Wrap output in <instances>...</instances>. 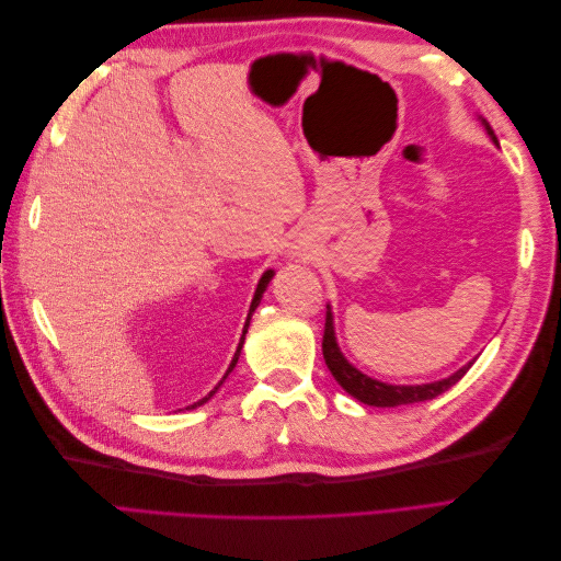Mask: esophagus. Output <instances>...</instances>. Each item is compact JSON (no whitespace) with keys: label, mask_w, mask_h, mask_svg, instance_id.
Instances as JSON below:
<instances>
[{"label":"esophagus","mask_w":561,"mask_h":561,"mask_svg":"<svg viewBox=\"0 0 561 561\" xmlns=\"http://www.w3.org/2000/svg\"><path fill=\"white\" fill-rule=\"evenodd\" d=\"M290 248H293V254H295V257H301V260L311 257V252H313V243H311L309 239H304V236H301V239H297Z\"/></svg>","instance_id":"esophagus-1"}]
</instances>
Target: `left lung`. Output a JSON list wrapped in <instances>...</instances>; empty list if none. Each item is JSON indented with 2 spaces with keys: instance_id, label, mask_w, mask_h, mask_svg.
<instances>
[{
  "instance_id": "left-lung-1",
  "label": "left lung",
  "mask_w": 561,
  "mask_h": 561,
  "mask_svg": "<svg viewBox=\"0 0 561 561\" xmlns=\"http://www.w3.org/2000/svg\"><path fill=\"white\" fill-rule=\"evenodd\" d=\"M484 128L489 133V138L494 140V145H499L494 130H491L486 124H484ZM322 358H325V365L332 371L336 383L342 386L348 396H353L355 400H360L369 407H398V404H414V402L433 400L439 393L449 390L472 365V363L463 365L447 379H439L433 383H419V386H393V383H383V381L371 379V377L363 375L360 369H355L344 358V353H342V348H339L336 336H334V318H332L330 307H328V316H325V334H322Z\"/></svg>"
}]
</instances>
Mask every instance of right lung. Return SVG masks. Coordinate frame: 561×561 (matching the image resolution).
Masks as SVG:
<instances>
[{
    "mask_svg": "<svg viewBox=\"0 0 561 561\" xmlns=\"http://www.w3.org/2000/svg\"><path fill=\"white\" fill-rule=\"evenodd\" d=\"M271 278H274V271H264V276L260 278V283H257V290H254V297H252V304H250V313H248V320H245V328H243V336H241V342H239V348H236V353H233V360H231V365H229V369H227V375H225V379L229 377V371L236 367V363H239V355H241V348H243V342H245V332H248V325H250V318H252V313H254V309H257L260 307V301H262V295H264V290H266V285H268V280ZM222 379V381H225ZM222 381H219L213 390H210V393L206 396V398H201L198 402H194V404H190V407H186V410H194V407H201L203 402H208L215 393H217V388L219 386H222Z\"/></svg>",
    "mask_w": 561,
    "mask_h": 561,
    "instance_id": "add662e5",
    "label": "right lung"
}]
</instances>
